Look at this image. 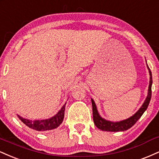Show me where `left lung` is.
Returning <instances> with one entry per match:
<instances>
[{"mask_svg": "<svg viewBox=\"0 0 159 159\" xmlns=\"http://www.w3.org/2000/svg\"><path fill=\"white\" fill-rule=\"evenodd\" d=\"M147 68L149 70V74H150V84H149L148 88V93H147V96L145 99L144 102L141 106V108L138 110L132 116H131L126 120H123L120 121H117V122H113V121H110L106 119L102 118L99 114L98 109H97L96 104L92 98H91V103H92V109H93V120L95 126L98 129L102 130V131L106 132H122L126 131L131 128L134 124L139 120V119L142 116V115L146 111L147 107H148L149 103L151 100V95H152V73L150 68L147 64Z\"/></svg>", "mask_w": 159, "mask_h": 159, "instance_id": "obj_1", "label": "left lung"}]
</instances>
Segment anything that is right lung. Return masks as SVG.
I'll return each instance as SVG.
<instances>
[{"label":"right lung","mask_w":159,"mask_h":159,"mask_svg":"<svg viewBox=\"0 0 159 159\" xmlns=\"http://www.w3.org/2000/svg\"><path fill=\"white\" fill-rule=\"evenodd\" d=\"M65 105H66V102L54 116L48 119H44V120H32L30 119L24 118L18 115H18V118L28 127L36 130V131H48V130L54 129L57 128L62 123L65 116Z\"/></svg>","instance_id":"add662e5"}]
</instances>
